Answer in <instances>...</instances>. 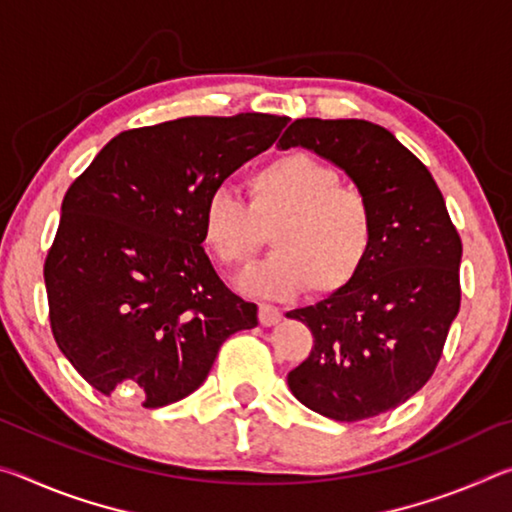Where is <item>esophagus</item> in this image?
Wrapping results in <instances>:
<instances>
[{
    "label": "esophagus",
    "mask_w": 512,
    "mask_h": 512,
    "mask_svg": "<svg viewBox=\"0 0 512 512\" xmlns=\"http://www.w3.org/2000/svg\"><path fill=\"white\" fill-rule=\"evenodd\" d=\"M280 320H282V311L280 309L273 307V305H266V302H262V305H259V323L266 325V327H271L275 323H280Z\"/></svg>",
    "instance_id": "obj_1"
}]
</instances>
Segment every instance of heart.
<instances>
[{"label": "heart", "mask_w": 512, "mask_h": 512, "mask_svg": "<svg viewBox=\"0 0 512 512\" xmlns=\"http://www.w3.org/2000/svg\"><path fill=\"white\" fill-rule=\"evenodd\" d=\"M248 203L230 189H214L201 214L203 244L225 268L253 264L273 237L275 253L250 273L248 289L273 298L309 284L320 296L341 291L361 273L375 244V210L339 171L307 153L266 162L246 178Z\"/></svg>", "instance_id": "b5f03b06"}]
</instances>
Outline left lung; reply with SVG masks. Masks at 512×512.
<instances>
[{"label":"left lung","mask_w":512,"mask_h":512,"mask_svg":"<svg viewBox=\"0 0 512 512\" xmlns=\"http://www.w3.org/2000/svg\"><path fill=\"white\" fill-rule=\"evenodd\" d=\"M277 146H305L334 162L375 210L361 273L287 314L314 334L309 357L287 377L291 393L339 422L391 411L427 384L461 307L463 244L445 198L429 169L372 121L296 119Z\"/></svg>","instance_id":"left-lung-1"}]
</instances>
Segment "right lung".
Returning a JSON list of instances; mask_svg holds the SVG:
<instances>
[{
	"label": "right lung",
	"mask_w": 512,
	"mask_h": 512,
	"mask_svg": "<svg viewBox=\"0 0 512 512\" xmlns=\"http://www.w3.org/2000/svg\"><path fill=\"white\" fill-rule=\"evenodd\" d=\"M289 117H183L124 131L63 198L45 259L60 352L103 395L144 409L203 384L223 341L257 325L205 255V198L271 146Z\"/></svg>",
	"instance_id": "right-lung-1"
}]
</instances>
